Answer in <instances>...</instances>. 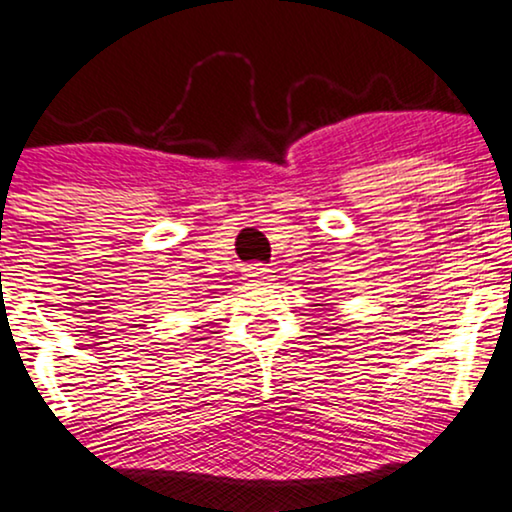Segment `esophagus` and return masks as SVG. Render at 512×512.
Returning a JSON list of instances; mask_svg holds the SVG:
<instances>
[{
  "mask_svg": "<svg viewBox=\"0 0 512 512\" xmlns=\"http://www.w3.org/2000/svg\"><path fill=\"white\" fill-rule=\"evenodd\" d=\"M248 276H252V279H267L269 269L264 267V264H250V267H248Z\"/></svg>",
  "mask_w": 512,
  "mask_h": 512,
  "instance_id": "34e87169",
  "label": "esophagus"
}]
</instances>
